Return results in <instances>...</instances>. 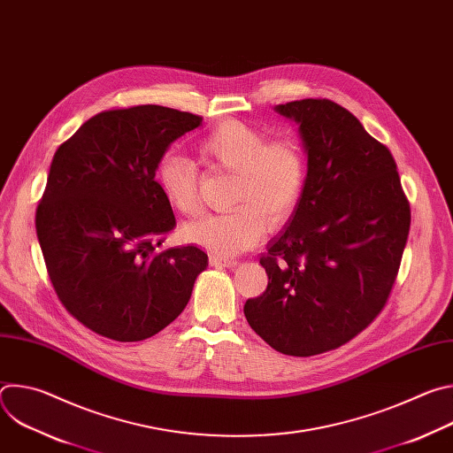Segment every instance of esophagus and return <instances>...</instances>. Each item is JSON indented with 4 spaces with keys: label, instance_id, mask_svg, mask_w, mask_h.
I'll use <instances>...</instances> for the list:
<instances>
[{
    "label": "esophagus",
    "instance_id": "34e87169",
    "mask_svg": "<svg viewBox=\"0 0 453 453\" xmlns=\"http://www.w3.org/2000/svg\"><path fill=\"white\" fill-rule=\"evenodd\" d=\"M210 265L211 267H236L238 262L234 260V257H226V256L211 254L210 256Z\"/></svg>",
    "mask_w": 453,
    "mask_h": 453
}]
</instances>
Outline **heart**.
<instances>
[{
    "label": "heart",
    "instance_id": "obj_1",
    "mask_svg": "<svg viewBox=\"0 0 453 453\" xmlns=\"http://www.w3.org/2000/svg\"><path fill=\"white\" fill-rule=\"evenodd\" d=\"M197 154L206 165L234 173V208L186 224L182 234L188 242L220 256H233L260 242L267 220L280 224L296 210L306 163L292 138L267 140L262 128L227 118L201 138ZM156 180L172 208L188 215L199 210L197 173L189 159L179 154L163 156L156 166Z\"/></svg>",
    "mask_w": 453,
    "mask_h": 453
}]
</instances>
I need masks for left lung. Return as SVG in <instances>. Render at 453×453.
Wrapping results in <instances>:
<instances>
[{"mask_svg": "<svg viewBox=\"0 0 453 453\" xmlns=\"http://www.w3.org/2000/svg\"><path fill=\"white\" fill-rule=\"evenodd\" d=\"M276 111L299 123L308 173L290 224L260 257L267 290L243 313L276 351L311 357L349 342L383 310L411 204L391 150L348 109L304 98Z\"/></svg>", "mask_w": 453, "mask_h": 453, "instance_id": "obj_1", "label": "left lung"}]
</instances>
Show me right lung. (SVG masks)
I'll return each instance as SVG.
<instances>
[{"mask_svg": "<svg viewBox=\"0 0 453 453\" xmlns=\"http://www.w3.org/2000/svg\"><path fill=\"white\" fill-rule=\"evenodd\" d=\"M201 123L163 105L114 107L89 118L51 159L37 238L58 301L96 335L138 342L159 334L208 267L196 245L157 250L175 217L156 166Z\"/></svg>", "mask_w": 453, "mask_h": 453, "instance_id": "add662e5", "label": "right lung"}]
</instances>
